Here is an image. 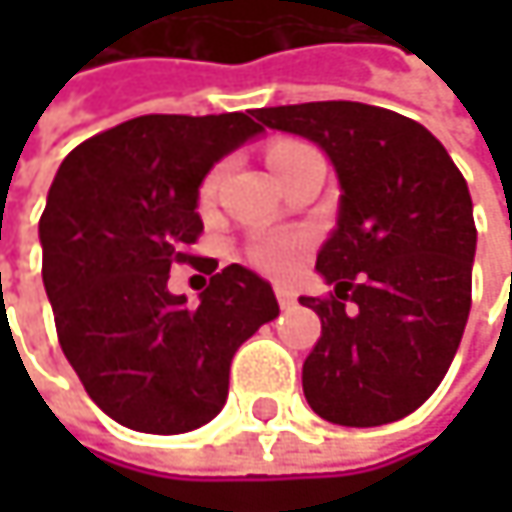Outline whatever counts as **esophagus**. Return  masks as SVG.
<instances>
[{"label": "esophagus", "mask_w": 512, "mask_h": 512, "mask_svg": "<svg viewBox=\"0 0 512 512\" xmlns=\"http://www.w3.org/2000/svg\"><path fill=\"white\" fill-rule=\"evenodd\" d=\"M275 299H278L281 311H290V308L296 305V293H293L290 287H284V284H278V287H275Z\"/></svg>", "instance_id": "obj_1"}]
</instances>
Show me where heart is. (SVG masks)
Instances as JSON below:
<instances>
[{
    "label": "heart",
    "instance_id": "1",
    "mask_svg": "<svg viewBox=\"0 0 512 512\" xmlns=\"http://www.w3.org/2000/svg\"><path fill=\"white\" fill-rule=\"evenodd\" d=\"M305 145L299 142H275L269 148V168L278 174L284 168V162L296 151H302ZM222 174H225V165H213L201 186H198V207L201 210H210L213 201H216V192H219V183H222ZM311 249V234L305 231H266V234H257L255 240H249L246 246V260L266 272V275H275V278H284V275H293L302 263V257L308 255Z\"/></svg>",
    "mask_w": 512,
    "mask_h": 512
}]
</instances>
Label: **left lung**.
I'll use <instances>...</instances> for the list:
<instances>
[{"mask_svg": "<svg viewBox=\"0 0 512 512\" xmlns=\"http://www.w3.org/2000/svg\"><path fill=\"white\" fill-rule=\"evenodd\" d=\"M338 171V228L317 255L329 296H299L323 335L302 364L308 406L341 427L415 412L445 379L471 311L477 228L442 142L391 109L323 100L257 109Z\"/></svg>", "mask_w": 512, "mask_h": 512, "instance_id": "1", "label": "left lung"}]
</instances>
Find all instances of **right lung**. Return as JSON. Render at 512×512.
Segmentation results:
<instances>
[{
	"mask_svg": "<svg viewBox=\"0 0 512 512\" xmlns=\"http://www.w3.org/2000/svg\"><path fill=\"white\" fill-rule=\"evenodd\" d=\"M257 133L255 112L142 115L73 148L52 180L41 272L58 344L88 397L130 430L174 436L213 421L234 353L278 317L269 281L240 263L195 308L168 293L171 266L198 260L204 174Z\"/></svg>",
	"mask_w": 512,
	"mask_h": 512,
	"instance_id": "1",
	"label": "right lung"
}]
</instances>
